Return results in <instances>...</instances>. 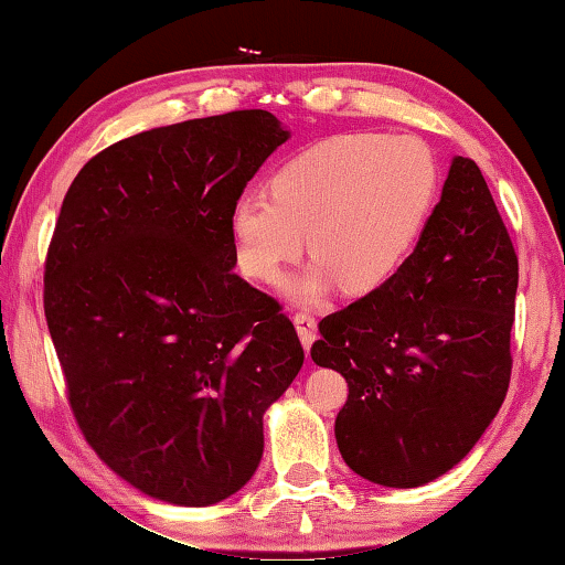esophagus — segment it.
I'll return each mask as SVG.
<instances>
[{
	"label": "esophagus",
	"instance_id": "esophagus-1",
	"mask_svg": "<svg viewBox=\"0 0 565 565\" xmlns=\"http://www.w3.org/2000/svg\"><path fill=\"white\" fill-rule=\"evenodd\" d=\"M292 322L295 328H298L305 350H310V344L315 342V332H318V320H315V315H310L308 310H298L292 315Z\"/></svg>",
	"mask_w": 565,
	"mask_h": 565
}]
</instances>
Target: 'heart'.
<instances>
[{
    "label": "heart",
    "instance_id": "heart-1",
    "mask_svg": "<svg viewBox=\"0 0 565 565\" xmlns=\"http://www.w3.org/2000/svg\"><path fill=\"white\" fill-rule=\"evenodd\" d=\"M439 171L417 136L338 134L302 148L270 175L265 193L231 207L241 270L273 282L305 250L318 257L290 282L312 300L334 280L348 292L380 288L399 270L427 221Z\"/></svg>",
    "mask_w": 565,
    "mask_h": 565
}]
</instances>
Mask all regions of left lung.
<instances>
[{"instance_id": "8db88e82", "label": "left lung", "mask_w": 565, "mask_h": 565, "mask_svg": "<svg viewBox=\"0 0 565 565\" xmlns=\"http://www.w3.org/2000/svg\"><path fill=\"white\" fill-rule=\"evenodd\" d=\"M519 257L479 166L451 161L414 253L320 322L312 360L348 380L334 437L348 467L414 489L457 467L511 382Z\"/></svg>"}]
</instances>
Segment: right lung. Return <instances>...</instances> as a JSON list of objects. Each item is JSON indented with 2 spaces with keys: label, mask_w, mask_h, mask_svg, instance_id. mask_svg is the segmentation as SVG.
<instances>
[{
  "label": "right lung",
  "mask_w": 565,
  "mask_h": 565,
  "mask_svg": "<svg viewBox=\"0 0 565 565\" xmlns=\"http://www.w3.org/2000/svg\"><path fill=\"white\" fill-rule=\"evenodd\" d=\"M288 131L263 108L161 126L104 148L64 195L44 315L68 407L118 477L211 507L263 457V414L305 352L235 267L231 207Z\"/></svg>",
  "instance_id": "obj_1"
}]
</instances>
